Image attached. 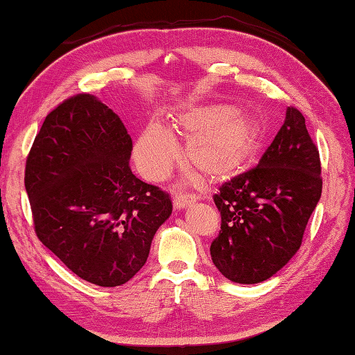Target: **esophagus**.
I'll use <instances>...</instances> for the list:
<instances>
[{"mask_svg": "<svg viewBox=\"0 0 355 355\" xmlns=\"http://www.w3.org/2000/svg\"><path fill=\"white\" fill-rule=\"evenodd\" d=\"M195 201V197L193 195H189V193H186V195H177L175 198H173V207L175 209H183V207H187L189 205H192V202Z\"/></svg>", "mask_w": 355, "mask_h": 355, "instance_id": "obj_1", "label": "esophagus"}]
</instances>
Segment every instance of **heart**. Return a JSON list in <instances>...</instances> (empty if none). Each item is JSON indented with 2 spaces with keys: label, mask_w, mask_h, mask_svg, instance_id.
I'll use <instances>...</instances> for the list:
<instances>
[{
  "label": "heart",
  "mask_w": 355,
  "mask_h": 355,
  "mask_svg": "<svg viewBox=\"0 0 355 355\" xmlns=\"http://www.w3.org/2000/svg\"><path fill=\"white\" fill-rule=\"evenodd\" d=\"M175 125L186 135V154L189 162L206 175H229L244 163L258 141L256 120L236 112L230 105H206L189 110L175 119ZM178 157L173 135L160 123H149L135 145V162L149 182H160L171 172Z\"/></svg>",
  "instance_id": "1"
}]
</instances>
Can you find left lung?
Wrapping results in <instances>:
<instances>
[{"instance_id": "1", "label": "left lung", "mask_w": 355, "mask_h": 355, "mask_svg": "<svg viewBox=\"0 0 355 355\" xmlns=\"http://www.w3.org/2000/svg\"><path fill=\"white\" fill-rule=\"evenodd\" d=\"M319 149L297 108L259 163L220 186L214 195L221 230L210 256L221 273L238 284L267 281L302 244L304 232L322 195Z\"/></svg>"}]
</instances>
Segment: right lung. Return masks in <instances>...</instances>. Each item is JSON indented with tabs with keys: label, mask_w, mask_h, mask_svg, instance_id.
<instances>
[{
	"label": "right lung",
	"mask_w": 355,
	"mask_h": 355,
	"mask_svg": "<svg viewBox=\"0 0 355 355\" xmlns=\"http://www.w3.org/2000/svg\"><path fill=\"white\" fill-rule=\"evenodd\" d=\"M131 150L116 112L80 93L49 112L27 155L24 184L37 239L99 286L130 281L172 214L169 193L132 173Z\"/></svg>",
	"instance_id": "1"
}]
</instances>
